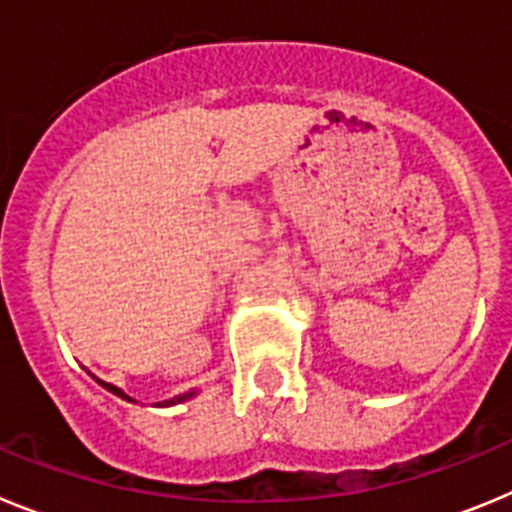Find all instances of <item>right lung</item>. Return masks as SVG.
I'll return each instance as SVG.
<instances>
[{
    "mask_svg": "<svg viewBox=\"0 0 512 512\" xmlns=\"http://www.w3.org/2000/svg\"><path fill=\"white\" fill-rule=\"evenodd\" d=\"M99 384H102L104 390H110L112 395H117V397H122V400H128V402H135L133 397H128L125 395V392L120 390V387H115V384H110V382H102V379H97ZM197 395V392H184V395H176V397H171V400H166V402H158V405H161V408H169V405H179V402H184V400H189V397H194Z\"/></svg>",
    "mask_w": 512,
    "mask_h": 512,
    "instance_id": "add662e5",
    "label": "right lung"
}]
</instances>
